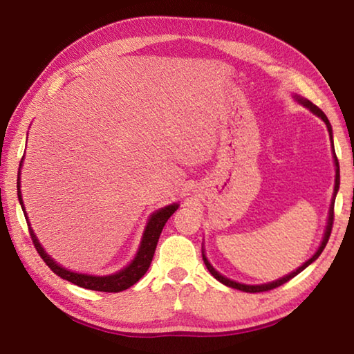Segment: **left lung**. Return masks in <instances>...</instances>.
<instances>
[{
    "mask_svg": "<svg viewBox=\"0 0 354 354\" xmlns=\"http://www.w3.org/2000/svg\"><path fill=\"white\" fill-rule=\"evenodd\" d=\"M298 101H301V103H303L304 106H308L309 109L315 113V115H319V117L323 120V122L326 123V128H328V131H329V137H331V142H333V129H331V123H329L328 117L325 115V113H323V111L320 109V107H317L314 103H310L309 100H301V98H298ZM333 149H334V147H333ZM334 154H335V153H334ZM334 162H335V167H337V169H335V185H334V196H335V194H337V190H339V184H340V171H339V160H337V156H334ZM333 223H334V198H333V201H331V207H329V218H328V226H326L325 237H323V242H322V245H320V248L317 250V253H315L313 257H310V259H309L308 262H304L301 267L297 268L295 272H292L290 274H287V277L281 278V279H278V281H273V283L262 284V286H245V284H241V283H236V281H231V279H227V278H225V277H221V274H220L218 272H215L214 268H212L211 263L207 262V259H206V257H205V254H203V261H205L206 267H207V270L211 272L212 277H214L215 279H217V281H220L221 284H225V286H227V287H232V289H237V290L250 292V293L268 292V290H272V289H277V287H279V286L286 284L287 281H290L293 277H297V274H298L299 272H303L304 268H306V267L309 266V263H313V262L317 259V257H319V256L322 254V251L325 250L326 243H328V241H329V236H331V231H333Z\"/></svg>",
    "mask_w": 354,
    "mask_h": 354,
    "instance_id": "1",
    "label": "left lung"
}]
</instances>
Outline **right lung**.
Here are the masks:
<instances>
[{"label": "right lung", "instance_id": "add662e5", "mask_svg": "<svg viewBox=\"0 0 354 354\" xmlns=\"http://www.w3.org/2000/svg\"><path fill=\"white\" fill-rule=\"evenodd\" d=\"M17 192H19V200H20L21 209L25 211V206H23V201H21V192H20V169H19V179H17ZM176 209H178V205H171L160 209V211L154 212L151 215L136 259L131 262L127 268H123L122 272H118L115 274H109V277H92V274H81V273H73L70 270H65V268L57 266V263L45 253L44 248H41L40 243L37 242V237L34 236L31 227H29V234H31L34 247L37 250V253L40 254L41 259H44V262L57 274V277H61L62 279H67L70 283L84 287V289H88V290L122 292V290L129 289L131 286H134L137 281L147 273V270L149 268V263L153 261L154 250H156V245H158L160 232H162L167 220L171 217V214L175 212ZM25 217H26V212H25Z\"/></svg>", "mask_w": 354, "mask_h": 354}]
</instances>
